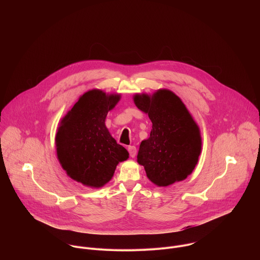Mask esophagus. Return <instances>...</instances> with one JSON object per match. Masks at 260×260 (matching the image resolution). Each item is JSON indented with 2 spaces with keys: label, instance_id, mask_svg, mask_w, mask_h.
<instances>
[{
  "label": "esophagus",
  "instance_id": "obj_1",
  "mask_svg": "<svg viewBox=\"0 0 260 260\" xmlns=\"http://www.w3.org/2000/svg\"><path fill=\"white\" fill-rule=\"evenodd\" d=\"M127 150L129 152V156L131 157H135L137 154V148L135 146H128L127 147Z\"/></svg>",
  "mask_w": 260,
  "mask_h": 260
}]
</instances>
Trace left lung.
Here are the masks:
<instances>
[{
	"mask_svg": "<svg viewBox=\"0 0 260 260\" xmlns=\"http://www.w3.org/2000/svg\"><path fill=\"white\" fill-rule=\"evenodd\" d=\"M134 101L152 122L150 137L142 141L137 156L147 177L157 186L187 178L198 164L202 139L186 107L167 89L152 96L136 94Z\"/></svg>",
	"mask_w": 260,
	"mask_h": 260,
	"instance_id": "left-lung-1",
	"label": "left lung"
}]
</instances>
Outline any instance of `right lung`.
<instances>
[{"mask_svg": "<svg viewBox=\"0 0 260 260\" xmlns=\"http://www.w3.org/2000/svg\"><path fill=\"white\" fill-rule=\"evenodd\" d=\"M118 94L93 89L85 92L62 118L55 144L62 169L86 186L102 187L112 178L116 166L128 158L105 125L108 111L119 101Z\"/></svg>", "mask_w": 260, "mask_h": 260, "instance_id": "obj_1", "label": "right lung"}]
</instances>
